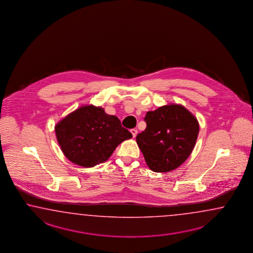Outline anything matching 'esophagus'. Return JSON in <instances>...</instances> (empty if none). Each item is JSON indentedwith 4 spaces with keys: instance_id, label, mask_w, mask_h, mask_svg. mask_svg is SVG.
Here are the masks:
<instances>
[{
    "instance_id": "34e87169",
    "label": "esophagus",
    "mask_w": 253,
    "mask_h": 253,
    "mask_svg": "<svg viewBox=\"0 0 253 253\" xmlns=\"http://www.w3.org/2000/svg\"><path fill=\"white\" fill-rule=\"evenodd\" d=\"M130 132H131V134H132V137L134 138L137 135V133H138V130L136 129H130Z\"/></svg>"
}]
</instances>
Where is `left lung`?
I'll use <instances>...</instances> for the list:
<instances>
[{
  "instance_id": "1",
  "label": "left lung",
  "mask_w": 253,
  "mask_h": 253,
  "mask_svg": "<svg viewBox=\"0 0 253 253\" xmlns=\"http://www.w3.org/2000/svg\"><path fill=\"white\" fill-rule=\"evenodd\" d=\"M144 121L146 129L136 136V142L149 168L167 172L180 167L197 142V118L182 105L169 104L148 111Z\"/></svg>"
}]
</instances>
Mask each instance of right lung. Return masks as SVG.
I'll list each match as a JSON object with an SVG mask.
<instances>
[{"label":"right lung","mask_w":253,"mask_h":253,"mask_svg":"<svg viewBox=\"0 0 253 253\" xmlns=\"http://www.w3.org/2000/svg\"><path fill=\"white\" fill-rule=\"evenodd\" d=\"M63 154L78 166L93 167L111 157L120 143L132 135L116 116L100 107L85 105L55 126Z\"/></svg>","instance_id":"right-lung-1"}]
</instances>
